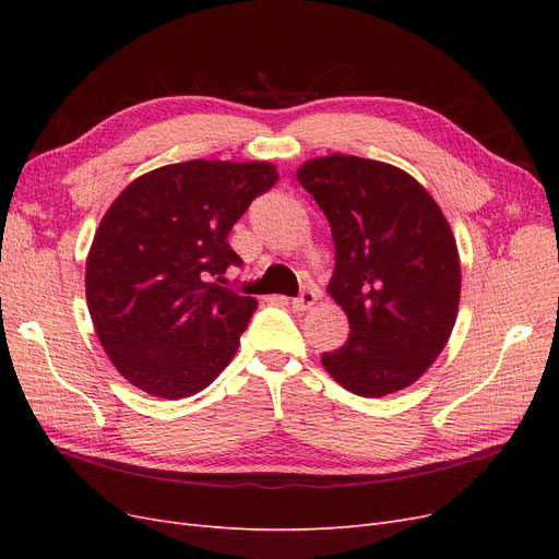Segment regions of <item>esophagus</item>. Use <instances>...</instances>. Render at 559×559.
I'll list each match as a JSON object with an SVG mask.
<instances>
[{
	"instance_id": "obj_1",
	"label": "esophagus",
	"mask_w": 559,
	"mask_h": 559,
	"mask_svg": "<svg viewBox=\"0 0 559 559\" xmlns=\"http://www.w3.org/2000/svg\"><path fill=\"white\" fill-rule=\"evenodd\" d=\"M314 302H317V294L312 289H306V292H300L298 298L292 300V306H294V310L302 312V310H310Z\"/></svg>"
}]
</instances>
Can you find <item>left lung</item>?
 <instances>
[{
    "label": "left lung",
    "instance_id": "8db88e82",
    "mask_svg": "<svg viewBox=\"0 0 559 559\" xmlns=\"http://www.w3.org/2000/svg\"><path fill=\"white\" fill-rule=\"evenodd\" d=\"M296 177L331 224L329 294L349 321L347 343L321 364L357 396L411 386L448 345L460 308V251L445 214L417 179L380 160L321 156Z\"/></svg>",
    "mask_w": 559,
    "mask_h": 559
}]
</instances>
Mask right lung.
<instances>
[{"label": "right lung", "instance_id": "right-lung-1", "mask_svg": "<svg viewBox=\"0 0 559 559\" xmlns=\"http://www.w3.org/2000/svg\"><path fill=\"white\" fill-rule=\"evenodd\" d=\"M277 179L263 160H186L138 177L111 202L88 251L86 300L130 384L183 399L230 364L259 302L213 277L242 263L228 233Z\"/></svg>", "mask_w": 559, "mask_h": 559}]
</instances>
